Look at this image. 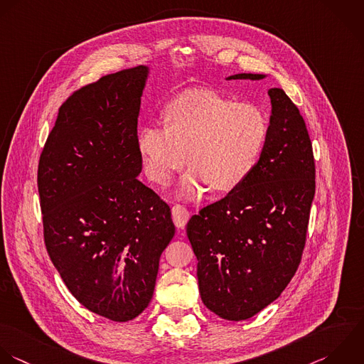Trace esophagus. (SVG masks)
Here are the masks:
<instances>
[{"label":"esophagus","instance_id":"esophagus-1","mask_svg":"<svg viewBox=\"0 0 364 364\" xmlns=\"http://www.w3.org/2000/svg\"><path fill=\"white\" fill-rule=\"evenodd\" d=\"M171 215H173V221H174L176 227L177 228H184L188 218H190V211L186 207H183L180 204H176L171 208Z\"/></svg>","mask_w":364,"mask_h":364}]
</instances>
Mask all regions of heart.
<instances>
[{
    "mask_svg": "<svg viewBox=\"0 0 364 364\" xmlns=\"http://www.w3.org/2000/svg\"><path fill=\"white\" fill-rule=\"evenodd\" d=\"M164 124L139 130L137 150L150 180L167 184L188 159L191 168L178 196L198 198L207 186L215 191L237 188L252 171L265 143L264 112L213 90H193L173 100Z\"/></svg>",
    "mask_w": 364,
    "mask_h": 364,
    "instance_id": "1",
    "label": "heart"
}]
</instances>
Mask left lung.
Segmentation results:
<instances>
[{"label":"left lung","instance_id":"8db88e82","mask_svg":"<svg viewBox=\"0 0 364 364\" xmlns=\"http://www.w3.org/2000/svg\"><path fill=\"white\" fill-rule=\"evenodd\" d=\"M264 77L237 73L227 80ZM268 95L269 126L252 171L187 224L201 299L211 312L235 322L265 309L291 282L315 197V160L305 120L282 89L272 87Z\"/></svg>","mask_w":364,"mask_h":364}]
</instances>
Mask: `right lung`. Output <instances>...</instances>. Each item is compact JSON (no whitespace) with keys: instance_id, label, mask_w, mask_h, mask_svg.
<instances>
[{"instance_id":"1","label":"right lung","mask_w":364,"mask_h":364,"mask_svg":"<svg viewBox=\"0 0 364 364\" xmlns=\"http://www.w3.org/2000/svg\"><path fill=\"white\" fill-rule=\"evenodd\" d=\"M147 77L140 65L70 95L38 166L48 255L79 304L114 322L149 306L160 255L176 232L170 207L136 178Z\"/></svg>"}]
</instances>
